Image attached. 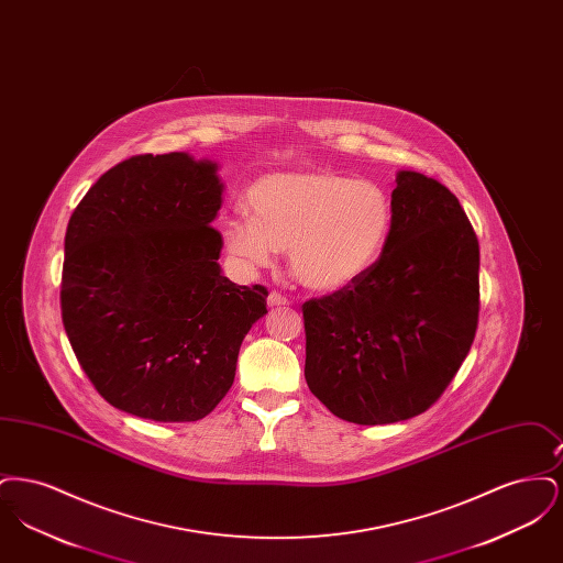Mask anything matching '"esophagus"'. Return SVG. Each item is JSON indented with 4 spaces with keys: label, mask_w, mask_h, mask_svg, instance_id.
<instances>
[{
    "label": "esophagus",
    "mask_w": 563,
    "mask_h": 563,
    "mask_svg": "<svg viewBox=\"0 0 563 563\" xmlns=\"http://www.w3.org/2000/svg\"><path fill=\"white\" fill-rule=\"evenodd\" d=\"M268 306L269 308H283V306H289V299L278 291H272L268 295Z\"/></svg>",
    "instance_id": "1"
}]
</instances>
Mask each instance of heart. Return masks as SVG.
<instances>
[{
	"instance_id": "1",
	"label": "heart",
	"mask_w": 563,
	"mask_h": 563,
	"mask_svg": "<svg viewBox=\"0 0 563 563\" xmlns=\"http://www.w3.org/2000/svg\"><path fill=\"white\" fill-rule=\"evenodd\" d=\"M249 214L225 217L219 236L242 269L264 268L289 251L295 278L314 291H340L379 262L393 232L388 191L329 170L276 173L246 191Z\"/></svg>"
}]
</instances>
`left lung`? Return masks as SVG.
Wrapping results in <instances>:
<instances>
[{
	"mask_svg": "<svg viewBox=\"0 0 563 563\" xmlns=\"http://www.w3.org/2000/svg\"><path fill=\"white\" fill-rule=\"evenodd\" d=\"M379 262L346 289L301 306L306 382L338 418L393 424L427 411L473 346L479 241L445 186L401 170Z\"/></svg>",
	"mask_w": 563,
	"mask_h": 563,
	"instance_id": "8db88e82",
	"label": "left lung"
}]
</instances>
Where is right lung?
Listing matches in <instances>:
<instances>
[{"label":"right lung","instance_id":"1","mask_svg":"<svg viewBox=\"0 0 563 563\" xmlns=\"http://www.w3.org/2000/svg\"><path fill=\"white\" fill-rule=\"evenodd\" d=\"M217 164L141 154L115 164L69 219L60 314L84 374L113 407L196 422L234 384L242 340L268 289L217 264Z\"/></svg>","mask_w":563,"mask_h":563}]
</instances>
